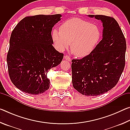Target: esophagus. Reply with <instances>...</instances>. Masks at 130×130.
Here are the masks:
<instances>
[{"instance_id": "1", "label": "esophagus", "mask_w": 130, "mask_h": 130, "mask_svg": "<svg viewBox=\"0 0 130 130\" xmlns=\"http://www.w3.org/2000/svg\"><path fill=\"white\" fill-rule=\"evenodd\" d=\"M64 59H65V60H66L68 61H71V58H70V57L68 56H64Z\"/></svg>"}]
</instances>
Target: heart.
Returning a JSON list of instances; mask_svg holds the SVG:
<instances>
[{
	"label": "heart",
	"instance_id": "heart-1",
	"mask_svg": "<svg viewBox=\"0 0 130 130\" xmlns=\"http://www.w3.org/2000/svg\"><path fill=\"white\" fill-rule=\"evenodd\" d=\"M52 37L59 51H62L70 43V49L74 56L84 57L95 47L100 33L98 28L89 22L73 18L65 21L60 26V31L53 30Z\"/></svg>",
	"mask_w": 130,
	"mask_h": 130
}]
</instances>
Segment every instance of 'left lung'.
Listing matches in <instances>:
<instances>
[{"mask_svg": "<svg viewBox=\"0 0 130 130\" xmlns=\"http://www.w3.org/2000/svg\"><path fill=\"white\" fill-rule=\"evenodd\" d=\"M103 22V39L88 56L72 60V84L83 95L96 96L115 86L125 67L126 41L115 19L89 15Z\"/></svg>", "mask_w": 130, "mask_h": 130, "instance_id": "1", "label": "left lung"}]
</instances>
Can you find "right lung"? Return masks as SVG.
I'll list each match as a JSON object with an SVG mask.
<instances>
[{
    "label": "right lung",
    "instance_id": "right-lung-1",
    "mask_svg": "<svg viewBox=\"0 0 130 130\" xmlns=\"http://www.w3.org/2000/svg\"><path fill=\"white\" fill-rule=\"evenodd\" d=\"M60 14L24 18L12 30L7 56L8 74L17 88L39 94L49 88L47 72L62 61L63 54L52 44V28Z\"/></svg>",
    "mask_w": 130,
    "mask_h": 130
}]
</instances>
